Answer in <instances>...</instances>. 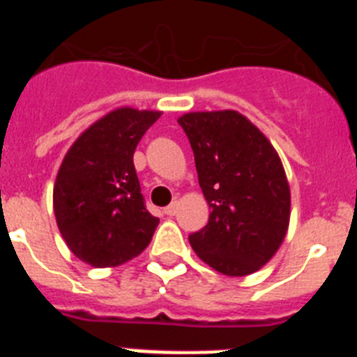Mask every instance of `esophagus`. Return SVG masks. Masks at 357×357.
I'll use <instances>...</instances> for the list:
<instances>
[{
	"instance_id": "34e87169",
	"label": "esophagus",
	"mask_w": 357,
	"mask_h": 357,
	"mask_svg": "<svg viewBox=\"0 0 357 357\" xmlns=\"http://www.w3.org/2000/svg\"><path fill=\"white\" fill-rule=\"evenodd\" d=\"M176 211H178V204H176V202H173V204H169V206L164 209V214H168V216H175Z\"/></svg>"
}]
</instances>
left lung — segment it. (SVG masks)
Segmentation results:
<instances>
[{"instance_id":"8db88e82","label":"left lung","mask_w":357,"mask_h":357,"mask_svg":"<svg viewBox=\"0 0 357 357\" xmlns=\"http://www.w3.org/2000/svg\"><path fill=\"white\" fill-rule=\"evenodd\" d=\"M193 148L209 222L189 236L204 263L230 277L250 275L279 250L289 225V184L275 148L236 110L178 118Z\"/></svg>"}]
</instances>
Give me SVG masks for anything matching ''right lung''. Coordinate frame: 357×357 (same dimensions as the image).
<instances>
[{
  "label": "right lung",
  "instance_id": "add662e5",
  "mask_svg": "<svg viewBox=\"0 0 357 357\" xmlns=\"http://www.w3.org/2000/svg\"><path fill=\"white\" fill-rule=\"evenodd\" d=\"M160 118L121 107L93 123L66 153L53 188L56 225L69 250L94 268L119 266L150 245L159 225L144 206L134 151Z\"/></svg>",
  "mask_w": 357,
  "mask_h": 357
}]
</instances>
